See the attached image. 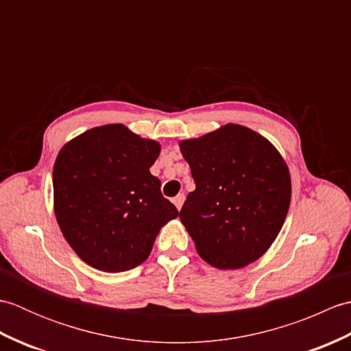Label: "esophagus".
<instances>
[{
  "instance_id": "34e87169",
  "label": "esophagus",
  "mask_w": 351,
  "mask_h": 351,
  "mask_svg": "<svg viewBox=\"0 0 351 351\" xmlns=\"http://www.w3.org/2000/svg\"><path fill=\"white\" fill-rule=\"evenodd\" d=\"M184 200H185L184 193H181V195H178V196L173 199V204H175V206H176L180 211H181V208H182V205H184Z\"/></svg>"
}]
</instances>
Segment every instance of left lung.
I'll list each match as a JSON object with an SVG mask.
<instances>
[{"label":"left lung","mask_w":351,"mask_h":351,"mask_svg":"<svg viewBox=\"0 0 351 351\" xmlns=\"http://www.w3.org/2000/svg\"><path fill=\"white\" fill-rule=\"evenodd\" d=\"M180 146L196 184L180 219L197 253L221 270L255 263L280 232L291 202L280 154L258 132L234 123Z\"/></svg>","instance_id":"8db88e82"}]
</instances>
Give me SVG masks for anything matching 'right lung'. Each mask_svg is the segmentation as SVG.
<instances>
[{
  "label": "right lung",
  "instance_id": "1",
  "mask_svg": "<svg viewBox=\"0 0 351 351\" xmlns=\"http://www.w3.org/2000/svg\"><path fill=\"white\" fill-rule=\"evenodd\" d=\"M160 145L121 123L98 126L66 143L52 170L62 232L86 264L121 273L145 263L176 206L151 175Z\"/></svg>",
  "mask_w": 351,
  "mask_h": 351
}]
</instances>
